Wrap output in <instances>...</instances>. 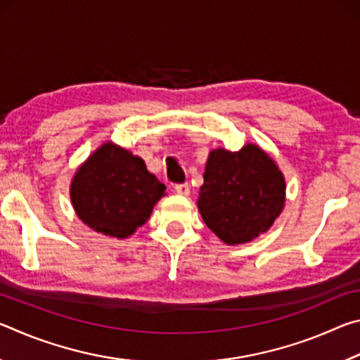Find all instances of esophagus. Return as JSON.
<instances>
[{
	"mask_svg": "<svg viewBox=\"0 0 360 360\" xmlns=\"http://www.w3.org/2000/svg\"><path fill=\"white\" fill-rule=\"evenodd\" d=\"M174 192L179 193V195H184V197H187V195L191 193V186H188L187 182H184V184H176V186H174Z\"/></svg>",
	"mask_w": 360,
	"mask_h": 360,
	"instance_id": "obj_1",
	"label": "esophagus"
}]
</instances>
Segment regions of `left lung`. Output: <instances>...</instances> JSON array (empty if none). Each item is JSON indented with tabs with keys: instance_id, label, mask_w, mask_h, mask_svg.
Listing matches in <instances>:
<instances>
[{
	"instance_id": "obj_1",
	"label": "left lung",
	"mask_w": 360,
	"mask_h": 360,
	"mask_svg": "<svg viewBox=\"0 0 360 360\" xmlns=\"http://www.w3.org/2000/svg\"><path fill=\"white\" fill-rule=\"evenodd\" d=\"M284 203V174L260 146L248 143L236 152H210L197 205L205 224L225 245L259 238L281 214Z\"/></svg>"
}]
</instances>
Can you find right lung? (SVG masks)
I'll return each instance as SVG.
<instances>
[{"instance_id": "1", "label": "right lung", "mask_w": 360, "mask_h": 360, "mask_svg": "<svg viewBox=\"0 0 360 360\" xmlns=\"http://www.w3.org/2000/svg\"><path fill=\"white\" fill-rule=\"evenodd\" d=\"M165 188L141 157L106 141L76 169L70 197L87 227L124 240L146 224Z\"/></svg>"}]
</instances>
